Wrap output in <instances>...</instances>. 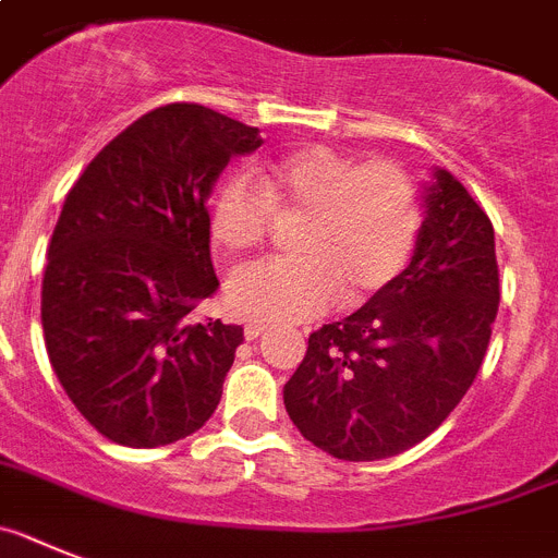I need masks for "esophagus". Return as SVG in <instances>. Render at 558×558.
<instances>
[{
	"mask_svg": "<svg viewBox=\"0 0 558 558\" xmlns=\"http://www.w3.org/2000/svg\"><path fill=\"white\" fill-rule=\"evenodd\" d=\"M266 331H269V328L260 326V323H250V326L244 328V337H246V339H258V337H264Z\"/></svg>",
	"mask_w": 558,
	"mask_h": 558,
	"instance_id": "esophagus-1",
	"label": "esophagus"
}]
</instances>
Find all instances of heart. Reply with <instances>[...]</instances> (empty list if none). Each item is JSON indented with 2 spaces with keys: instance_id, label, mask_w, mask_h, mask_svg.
<instances>
[{
  "instance_id": "obj_1",
  "label": "heart",
  "mask_w": 558,
  "mask_h": 558,
  "mask_svg": "<svg viewBox=\"0 0 558 558\" xmlns=\"http://www.w3.org/2000/svg\"><path fill=\"white\" fill-rule=\"evenodd\" d=\"M278 219H303L300 258L244 266L227 280V306L258 323H303L333 300L360 306L410 264L421 232V198L404 168L356 162L306 145L232 177L210 207V235L239 258L266 244Z\"/></svg>"
}]
</instances>
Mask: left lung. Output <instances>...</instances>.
<instances>
[{
    "label": "left lung",
    "instance_id": "8db88e82",
    "mask_svg": "<svg viewBox=\"0 0 558 558\" xmlns=\"http://www.w3.org/2000/svg\"><path fill=\"white\" fill-rule=\"evenodd\" d=\"M404 272L308 337L283 387L300 435L339 460H381L435 433L481 371L500 306L494 227L444 168Z\"/></svg>",
    "mask_w": 558,
    "mask_h": 558
}]
</instances>
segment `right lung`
<instances>
[{
    "mask_svg": "<svg viewBox=\"0 0 558 558\" xmlns=\"http://www.w3.org/2000/svg\"><path fill=\"white\" fill-rule=\"evenodd\" d=\"M258 129L198 104L134 120L86 165L52 230L41 326L58 381L100 435L134 449L216 413L241 326L191 317L213 298L207 198Z\"/></svg>",
    "mask_w": 558,
    "mask_h": 558,
    "instance_id": "add662e5",
    "label": "right lung"
}]
</instances>
